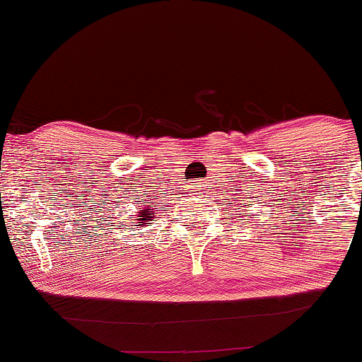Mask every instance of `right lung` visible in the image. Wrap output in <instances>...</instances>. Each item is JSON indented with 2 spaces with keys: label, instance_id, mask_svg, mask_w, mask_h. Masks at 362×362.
<instances>
[{
  "label": "right lung",
  "instance_id": "add662e5",
  "mask_svg": "<svg viewBox=\"0 0 362 362\" xmlns=\"http://www.w3.org/2000/svg\"><path fill=\"white\" fill-rule=\"evenodd\" d=\"M142 213H148V211H146V209H144V211H142ZM137 220H141V221H139V223H144V216H142V218H137Z\"/></svg>",
  "mask_w": 362,
  "mask_h": 362
}]
</instances>
